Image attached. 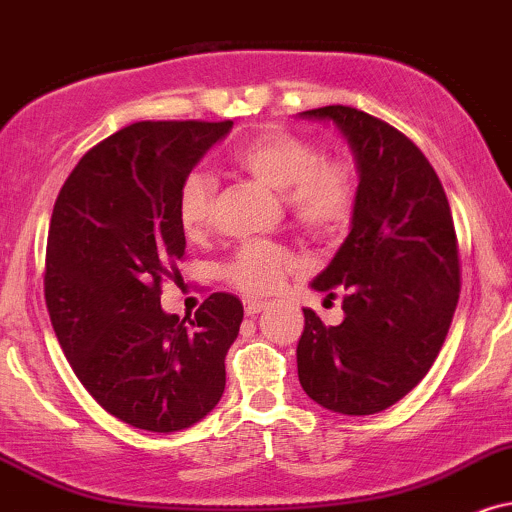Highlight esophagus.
Returning <instances> with one entry per match:
<instances>
[{"label":"esophagus","mask_w":512,"mask_h":512,"mask_svg":"<svg viewBox=\"0 0 512 512\" xmlns=\"http://www.w3.org/2000/svg\"><path fill=\"white\" fill-rule=\"evenodd\" d=\"M243 307H245V315L255 317V315H260L264 307H267V303H264V300H257V298H248V300H243Z\"/></svg>","instance_id":"34e87169"}]
</instances>
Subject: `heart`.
<instances>
[{"label": "heart", "instance_id": "heart-1", "mask_svg": "<svg viewBox=\"0 0 512 512\" xmlns=\"http://www.w3.org/2000/svg\"><path fill=\"white\" fill-rule=\"evenodd\" d=\"M231 162L245 174L279 190L291 217L300 229L317 238H331L346 231L360 200V171L350 157H319L317 147L303 135L281 128L252 135L231 152ZM217 181L193 171L178 188L176 217L188 238L205 236L212 226ZM298 269V257L269 240H250L224 264V279L245 295H272L286 276Z\"/></svg>", "mask_w": 512, "mask_h": 512}]
</instances>
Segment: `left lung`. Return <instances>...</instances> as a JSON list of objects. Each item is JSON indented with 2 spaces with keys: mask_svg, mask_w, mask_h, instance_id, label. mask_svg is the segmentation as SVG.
<instances>
[{
  "mask_svg": "<svg viewBox=\"0 0 512 512\" xmlns=\"http://www.w3.org/2000/svg\"><path fill=\"white\" fill-rule=\"evenodd\" d=\"M346 135L360 200L346 243L312 286L343 293V322L305 312L298 341L303 391L326 410L374 415L410 393L434 365L460 295V252L448 197L408 135L360 109L303 112Z\"/></svg>",
  "mask_w": 512,
  "mask_h": 512,
  "instance_id": "left-lung-1",
  "label": "left lung"
}]
</instances>
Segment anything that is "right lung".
Here are the masks:
<instances>
[{
	"instance_id": "add662e5",
	"label": "right lung",
	"mask_w": 512,
	"mask_h": 512,
	"mask_svg": "<svg viewBox=\"0 0 512 512\" xmlns=\"http://www.w3.org/2000/svg\"><path fill=\"white\" fill-rule=\"evenodd\" d=\"M233 121H138L90 147L52 209L45 303L80 384L109 415L147 432L200 422L226 386L243 305L212 293L195 317L166 315L181 276L178 188Z\"/></svg>"
}]
</instances>
